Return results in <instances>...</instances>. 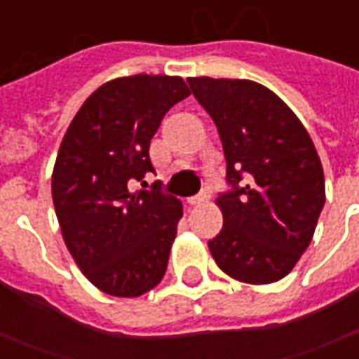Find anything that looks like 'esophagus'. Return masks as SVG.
<instances>
[{
	"mask_svg": "<svg viewBox=\"0 0 359 359\" xmlns=\"http://www.w3.org/2000/svg\"><path fill=\"white\" fill-rule=\"evenodd\" d=\"M208 200H210V192H208V190H202L198 196L188 198V203H190V205H202V203H205Z\"/></svg>",
	"mask_w": 359,
	"mask_h": 359,
	"instance_id": "1",
	"label": "esophagus"
}]
</instances>
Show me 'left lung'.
Instances as JSON below:
<instances>
[{
  "label": "left lung",
  "instance_id": "obj_1",
  "mask_svg": "<svg viewBox=\"0 0 359 359\" xmlns=\"http://www.w3.org/2000/svg\"><path fill=\"white\" fill-rule=\"evenodd\" d=\"M217 125L231 190L217 198L221 233L208 242L219 269L248 285L286 277L325 205L321 159L300 118L254 81L188 79Z\"/></svg>",
  "mask_w": 359,
  "mask_h": 359
}]
</instances>
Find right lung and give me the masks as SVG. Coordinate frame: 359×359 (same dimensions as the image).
<instances>
[{
	"mask_svg": "<svg viewBox=\"0 0 359 359\" xmlns=\"http://www.w3.org/2000/svg\"><path fill=\"white\" fill-rule=\"evenodd\" d=\"M190 95L180 76L133 74L102 84L82 103L59 148L51 196L67 248L90 283L136 298L161 283L182 203L159 182L149 142L165 113Z\"/></svg>",
	"mask_w": 359,
	"mask_h": 359,
	"instance_id": "obj_1",
	"label": "right lung"
}]
</instances>
